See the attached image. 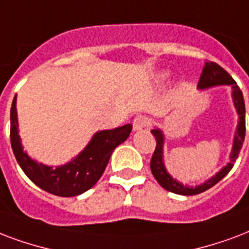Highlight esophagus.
Segmentation results:
<instances>
[{
  "instance_id": "34e87169",
  "label": "esophagus",
  "mask_w": 249,
  "mask_h": 249,
  "mask_svg": "<svg viewBox=\"0 0 249 249\" xmlns=\"http://www.w3.org/2000/svg\"><path fill=\"white\" fill-rule=\"evenodd\" d=\"M145 126H147V117H134V120H133V129H134V130H141V129H143Z\"/></svg>"
}]
</instances>
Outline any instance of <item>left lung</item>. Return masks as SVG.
Listing matches in <instances>:
<instances>
[{
	"mask_svg": "<svg viewBox=\"0 0 249 249\" xmlns=\"http://www.w3.org/2000/svg\"><path fill=\"white\" fill-rule=\"evenodd\" d=\"M221 85H230L232 87V100H234V106L239 115L238 126H236V132H235L234 137V145H232V151H231L230 155V163H227L213 178H210V179L206 180L205 183L200 184V185H196V187L183 185L179 181H176L175 179H172L170 174L167 172L164 163H163L164 136H163L160 129H153L151 133L157 140V147H155L154 154H153L151 160H150V168H151V172H153L157 181L160 184V187L164 188L168 192L183 195V196H193V195L202 193L205 191H208L209 188L214 187L218 181H221L230 172L231 168L234 167L235 159L238 158L243 142H244V137H246V106H244L243 94L238 85H236V82L232 79V77L222 66L212 61L205 62L200 81H198V89H208V87L221 86Z\"/></svg>",
	"mask_w": 249,
	"mask_h": 249,
	"instance_id": "left-lung-1",
	"label": "left lung"
}]
</instances>
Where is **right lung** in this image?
I'll list each match as a JSON object with an SVG mask.
<instances>
[{"label": "right lung", "instance_id": "add662e5", "mask_svg": "<svg viewBox=\"0 0 249 249\" xmlns=\"http://www.w3.org/2000/svg\"><path fill=\"white\" fill-rule=\"evenodd\" d=\"M132 132V125L100 130L95 133L89 145L71 162L56 168L35 162L23 151L18 134L17 116V95L10 109V141L11 149L19 166L27 178L45 192L56 196L73 197L86 192L96 184L103 175L115 147L123 143Z\"/></svg>", "mask_w": 249, "mask_h": 249}]
</instances>
